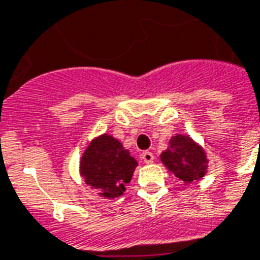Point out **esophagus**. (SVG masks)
Listing matches in <instances>:
<instances>
[{"label":"esophagus","mask_w":260,"mask_h":260,"mask_svg":"<svg viewBox=\"0 0 260 260\" xmlns=\"http://www.w3.org/2000/svg\"><path fill=\"white\" fill-rule=\"evenodd\" d=\"M142 159H143L144 164H151L154 161V155H152V152L150 151H144L142 154Z\"/></svg>","instance_id":"obj_1"}]
</instances>
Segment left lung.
<instances>
[{
    "mask_svg": "<svg viewBox=\"0 0 260 260\" xmlns=\"http://www.w3.org/2000/svg\"><path fill=\"white\" fill-rule=\"evenodd\" d=\"M162 164L184 184L199 181L207 173V155L187 135H176L161 154Z\"/></svg>",
    "mask_w": 260,
    "mask_h": 260,
    "instance_id": "8db88e82",
    "label": "left lung"
}]
</instances>
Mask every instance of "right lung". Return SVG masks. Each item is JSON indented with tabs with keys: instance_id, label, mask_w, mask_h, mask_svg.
Wrapping results in <instances>:
<instances>
[{
	"instance_id": "obj_1",
	"label": "right lung",
	"mask_w": 260,
	"mask_h": 260,
	"mask_svg": "<svg viewBox=\"0 0 260 260\" xmlns=\"http://www.w3.org/2000/svg\"><path fill=\"white\" fill-rule=\"evenodd\" d=\"M138 162L129 150L112 135L104 134L91 140L80 159V176L87 185L106 199L121 196L134 176Z\"/></svg>"
}]
</instances>
